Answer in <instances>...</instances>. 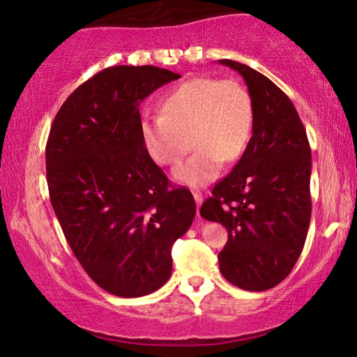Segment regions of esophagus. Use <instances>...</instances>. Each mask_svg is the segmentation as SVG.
I'll return each mask as SVG.
<instances>
[{"label": "esophagus", "mask_w": 357, "mask_h": 357, "mask_svg": "<svg viewBox=\"0 0 357 357\" xmlns=\"http://www.w3.org/2000/svg\"><path fill=\"white\" fill-rule=\"evenodd\" d=\"M193 198H195V203H197V208H200L202 206V203H203V195H202V192H193Z\"/></svg>", "instance_id": "1"}]
</instances>
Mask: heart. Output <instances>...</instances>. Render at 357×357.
Wrapping results in <instances>:
<instances>
[{
  "instance_id": "1",
  "label": "heart",
  "mask_w": 357,
  "mask_h": 357,
  "mask_svg": "<svg viewBox=\"0 0 357 357\" xmlns=\"http://www.w3.org/2000/svg\"><path fill=\"white\" fill-rule=\"evenodd\" d=\"M253 121V102L243 83L195 77L162 100L160 116L142 121L140 135L148 154L164 167L176 165L189 143L193 151L173 176L202 187L219 176L222 162L233 164L243 157Z\"/></svg>"
}]
</instances>
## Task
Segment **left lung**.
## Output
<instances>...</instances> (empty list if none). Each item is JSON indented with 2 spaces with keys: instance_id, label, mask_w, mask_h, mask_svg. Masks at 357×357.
<instances>
[{
  "instance_id": "1",
  "label": "left lung",
  "mask_w": 357,
  "mask_h": 357,
  "mask_svg": "<svg viewBox=\"0 0 357 357\" xmlns=\"http://www.w3.org/2000/svg\"><path fill=\"white\" fill-rule=\"evenodd\" d=\"M223 66L244 77L253 102L249 146L202 204L206 220L228 229L220 273L247 291L287 279L309 231L312 153L304 124L288 96L259 72L231 59Z\"/></svg>"
}]
</instances>
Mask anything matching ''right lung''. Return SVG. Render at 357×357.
<instances>
[{"label":"right lung","instance_id":"obj_1","mask_svg":"<svg viewBox=\"0 0 357 357\" xmlns=\"http://www.w3.org/2000/svg\"><path fill=\"white\" fill-rule=\"evenodd\" d=\"M154 66H113L80 84L53 119L47 184L63 233L105 291L138 298L172 275V247L195 200L154 164L140 135V102L179 78Z\"/></svg>","mask_w":357,"mask_h":357}]
</instances>
